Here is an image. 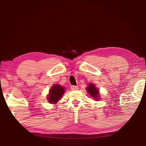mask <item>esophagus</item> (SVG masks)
I'll use <instances>...</instances> for the list:
<instances>
[{
    "instance_id": "1",
    "label": "esophagus",
    "mask_w": 146,
    "mask_h": 146,
    "mask_svg": "<svg viewBox=\"0 0 146 146\" xmlns=\"http://www.w3.org/2000/svg\"><path fill=\"white\" fill-rule=\"evenodd\" d=\"M70 89H71L72 90H78V87L77 86H71V87H70Z\"/></svg>"
}]
</instances>
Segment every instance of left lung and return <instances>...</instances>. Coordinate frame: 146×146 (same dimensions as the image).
Listing matches in <instances>:
<instances>
[{"instance_id": "obj_1", "label": "left lung", "mask_w": 146, "mask_h": 146, "mask_svg": "<svg viewBox=\"0 0 146 146\" xmlns=\"http://www.w3.org/2000/svg\"><path fill=\"white\" fill-rule=\"evenodd\" d=\"M86 90L88 92V93L90 95L92 98H93L94 100L98 101L100 99V92L99 90L98 89L94 84L90 83L88 85V86L86 88Z\"/></svg>"}]
</instances>
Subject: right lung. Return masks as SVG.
Listing matches in <instances>:
<instances>
[{"mask_svg":"<svg viewBox=\"0 0 146 146\" xmlns=\"http://www.w3.org/2000/svg\"><path fill=\"white\" fill-rule=\"evenodd\" d=\"M64 92L65 88L60 85L59 84H55L52 86L47 97L48 102L52 104H56L62 98Z\"/></svg>","mask_w":146,"mask_h":146,"instance_id":"right-lung-1","label":"right lung"}]
</instances>
